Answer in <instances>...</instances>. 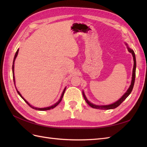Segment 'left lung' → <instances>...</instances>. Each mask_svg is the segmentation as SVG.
Masks as SVG:
<instances>
[{"mask_svg":"<svg viewBox=\"0 0 147 147\" xmlns=\"http://www.w3.org/2000/svg\"><path fill=\"white\" fill-rule=\"evenodd\" d=\"M128 51L129 53H132V56H133V59H134V67H133V70H132V82H131V84L130 85V87L129 88V89L127 90V91L126 92L125 94H124L121 98H120L118 101H117L115 103L110 104V105H96L94 104H92V103H91L90 102H89L86 97L84 95V92H83V96L84 97V99L85 100V101L86 102V103L90 105L91 107L94 108V109H102V110H109V109H115L117 108V107H118L120 104H121L122 102L125 100L127 97H128V96L131 94V92L132 90L133 87H134V82H135V78H136V56H135V53L132 50H131V48H129V47H127Z\"/></svg>","mask_w":147,"mask_h":147,"instance_id":"8db88e82","label":"left lung"}]
</instances>
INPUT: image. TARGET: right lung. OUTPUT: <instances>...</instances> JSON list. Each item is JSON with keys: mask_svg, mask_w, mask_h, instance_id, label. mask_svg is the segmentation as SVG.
Returning <instances> with one entry per match:
<instances>
[{"mask_svg": "<svg viewBox=\"0 0 147 147\" xmlns=\"http://www.w3.org/2000/svg\"><path fill=\"white\" fill-rule=\"evenodd\" d=\"M18 51H19V49H18V50L16 51V53H15V57H14V59H13V66H12V70H13V82H14V83H15V76H14V63H15V59H16V56H17V55H18ZM15 88H16V86H15ZM65 88L64 89V91H63V94H62V95H61V98H60V99L59 100V101L57 102V103H56L55 104H54L53 105H52V106H51V107H46V108H36V107H32V105H30L28 102L26 101L24 98H23V97L21 96V94H20V92L18 91L17 90H16V91H17V92H18V94L22 97V99H23L26 103H27L28 104V105L29 106H30L31 108L32 109H35V110H50V109H53V108H55V107H56L58 105L60 102H61V100H62V99H63V96H64V92H65Z\"/></svg>", "mask_w": 147, "mask_h": 147, "instance_id": "add662e5", "label": "right lung"}]
</instances>
